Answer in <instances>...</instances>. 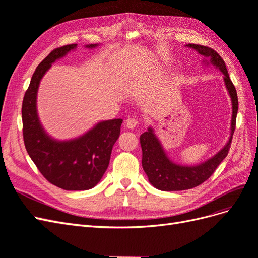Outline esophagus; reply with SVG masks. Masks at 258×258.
Segmentation results:
<instances>
[{"mask_svg":"<svg viewBox=\"0 0 258 258\" xmlns=\"http://www.w3.org/2000/svg\"><path fill=\"white\" fill-rule=\"evenodd\" d=\"M138 123H139V121L137 119H135V118H128L126 120V126L129 129H135L138 126Z\"/></svg>","mask_w":258,"mask_h":258,"instance_id":"esophagus-1","label":"esophagus"}]
</instances>
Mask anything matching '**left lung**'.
I'll return each mask as SVG.
<instances>
[{
  "mask_svg": "<svg viewBox=\"0 0 258 258\" xmlns=\"http://www.w3.org/2000/svg\"><path fill=\"white\" fill-rule=\"evenodd\" d=\"M186 47L196 50L201 56H204V61H202L204 66H213L223 73L224 83L230 96L232 105L230 136L227 143L212 157L198 165L185 166L170 159L159 139L155 135L154 128L148 127L147 131L140 137V143L142 147V167L150 183L157 189L163 191L190 189L207 181L213 174L217 166L228 155L232 135L236 128L239 106L238 96L224 60L214 49L207 46L187 44Z\"/></svg>",
  "mask_w": 258,
  "mask_h": 258,
  "instance_id": "left-lung-1",
  "label": "left lung"
}]
</instances>
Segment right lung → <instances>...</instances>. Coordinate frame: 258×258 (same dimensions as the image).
Returning <instances> with one entry per match:
<instances>
[{
    "mask_svg": "<svg viewBox=\"0 0 258 258\" xmlns=\"http://www.w3.org/2000/svg\"><path fill=\"white\" fill-rule=\"evenodd\" d=\"M98 46L89 44L85 47ZM76 47L77 44H71L53 49L37 66L22 101V131L29 156L48 182L66 190H87L105 173L112 148L120 135L122 119L100 121L83 136L60 141L46 132L36 106L37 90L45 73L53 62Z\"/></svg>",
    "mask_w": 258,
    "mask_h": 258,
    "instance_id": "right-lung-1",
    "label": "right lung"
}]
</instances>
